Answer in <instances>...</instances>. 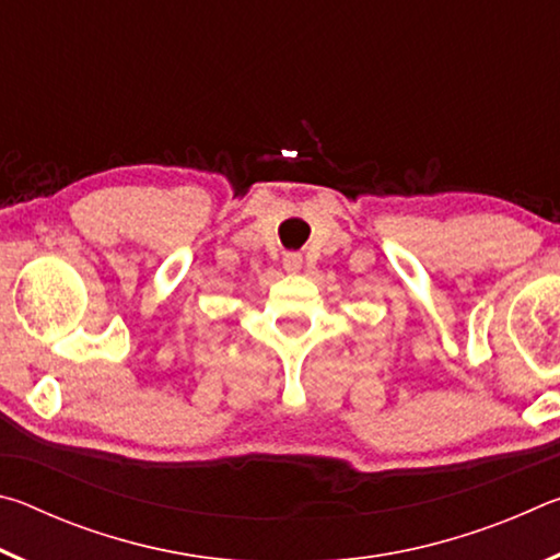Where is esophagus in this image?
Listing matches in <instances>:
<instances>
[{"instance_id": "esophagus-1", "label": "esophagus", "mask_w": 560, "mask_h": 560, "mask_svg": "<svg viewBox=\"0 0 560 560\" xmlns=\"http://www.w3.org/2000/svg\"><path fill=\"white\" fill-rule=\"evenodd\" d=\"M301 264H303V257H301L299 252H287V254H283V269H287V271L296 273L301 269Z\"/></svg>"}]
</instances>
